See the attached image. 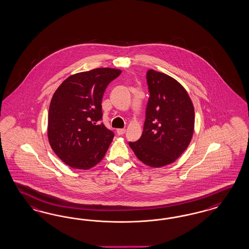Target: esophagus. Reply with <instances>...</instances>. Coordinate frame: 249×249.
Listing matches in <instances>:
<instances>
[{
    "label": "esophagus",
    "instance_id": "obj_1",
    "mask_svg": "<svg viewBox=\"0 0 249 249\" xmlns=\"http://www.w3.org/2000/svg\"><path fill=\"white\" fill-rule=\"evenodd\" d=\"M125 131H126L125 128H118V129H117V134L120 136L123 135V134L125 133Z\"/></svg>",
    "mask_w": 249,
    "mask_h": 249
}]
</instances>
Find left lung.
Here are the masks:
<instances>
[{"instance_id": "left-lung-1", "label": "left lung", "mask_w": 249, "mask_h": 249, "mask_svg": "<svg viewBox=\"0 0 249 249\" xmlns=\"http://www.w3.org/2000/svg\"><path fill=\"white\" fill-rule=\"evenodd\" d=\"M150 98L143 132L128 145L137 158L151 167L174 162L187 149L195 128V108L187 91L172 76L147 72Z\"/></svg>"}]
</instances>
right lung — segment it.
Instances as JSON below:
<instances>
[{
  "label": "right lung",
  "mask_w": 249,
  "mask_h": 249,
  "mask_svg": "<svg viewBox=\"0 0 249 249\" xmlns=\"http://www.w3.org/2000/svg\"><path fill=\"white\" fill-rule=\"evenodd\" d=\"M120 69L101 68L70 75L51 99L47 136L54 153L66 164L89 170L104 158L114 138L102 120L106 88Z\"/></svg>",
  "instance_id": "1"
}]
</instances>
